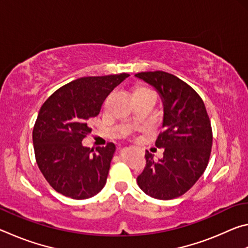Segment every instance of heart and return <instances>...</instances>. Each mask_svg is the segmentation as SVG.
I'll use <instances>...</instances> for the list:
<instances>
[{"label":"heart","instance_id":"b5f03b06","mask_svg":"<svg viewBox=\"0 0 248 248\" xmlns=\"http://www.w3.org/2000/svg\"><path fill=\"white\" fill-rule=\"evenodd\" d=\"M139 90H149V89H145V87H141V89H139Z\"/></svg>","mask_w":248,"mask_h":248}]
</instances>
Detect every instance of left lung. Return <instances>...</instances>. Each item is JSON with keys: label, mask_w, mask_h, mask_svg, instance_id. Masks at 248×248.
Segmentation results:
<instances>
[{"label": "left lung", "mask_w": 248, "mask_h": 248, "mask_svg": "<svg viewBox=\"0 0 248 248\" xmlns=\"http://www.w3.org/2000/svg\"><path fill=\"white\" fill-rule=\"evenodd\" d=\"M136 77L157 91L164 106V130L155 142L156 148L164 149L163 157L154 161L153 154L146 151V164L138 176V185L153 198H177L207 169L212 148L211 123L198 93L177 77L164 71Z\"/></svg>", "instance_id": "left-lung-1"}]
</instances>
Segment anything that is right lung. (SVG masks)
<instances>
[{"instance_id":"add662e5","label":"right lung","mask_w":248,"mask_h":248,"mask_svg":"<svg viewBox=\"0 0 248 248\" xmlns=\"http://www.w3.org/2000/svg\"><path fill=\"white\" fill-rule=\"evenodd\" d=\"M129 77L120 73L75 79L57 90L41 106L33 125L36 162L54 190L81 200L91 198L106 185L116 145L83 146L90 134V121L104 100Z\"/></svg>"}]
</instances>
